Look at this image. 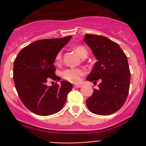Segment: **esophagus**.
<instances>
[{"label":"esophagus","instance_id":"esophagus-1","mask_svg":"<svg viewBox=\"0 0 146 146\" xmlns=\"http://www.w3.org/2000/svg\"><path fill=\"white\" fill-rule=\"evenodd\" d=\"M81 87H82L81 84H76V85H74V88H81Z\"/></svg>","mask_w":146,"mask_h":146}]
</instances>
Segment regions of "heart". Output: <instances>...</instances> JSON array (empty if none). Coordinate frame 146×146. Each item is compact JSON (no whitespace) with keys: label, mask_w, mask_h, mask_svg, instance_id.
Segmentation results:
<instances>
[{"label":"heart","mask_w":146,"mask_h":146,"mask_svg":"<svg viewBox=\"0 0 146 146\" xmlns=\"http://www.w3.org/2000/svg\"><path fill=\"white\" fill-rule=\"evenodd\" d=\"M75 51L80 56V57H83L84 56L88 55V51L86 48L82 46H78L75 48ZM61 57H62V54L61 52H59L56 55V60L57 62H59L61 60ZM85 73L84 70L80 68H69L66 69L64 70L63 73V76L66 80H68V81L71 82H74V83H78L80 81V78Z\"/></svg>","instance_id":"b5f03b06"}]
</instances>
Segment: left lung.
Segmentation results:
<instances>
[{
	"label": "left lung",
	"instance_id": "obj_1",
	"mask_svg": "<svg viewBox=\"0 0 146 146\" xmlns=\"http://www.w3.org/2000/svg\"><path fill=\"white\" fill-rule=\"evenodd\" d=\"M83 41L89 46L98 61L87 80L101 82L98 89L86 100L91 112L98 115L114 114L127 98L131 73L127 57L118 44L103 36L85 35Z\"/></svg>",
	"mask_w": 146,
	"mask_h": 146
}]
</instances>
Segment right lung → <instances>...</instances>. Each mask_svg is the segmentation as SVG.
Returning <instances> with one entry per match:
<instances>
[{
	"instance_id": "1",
	"label": "right lung",
	"mask_w": 146,
	"mask_h": 146,
	"mask_svg": "<svg viewBox=\"0 0 146 146\" xmlns=\"http://www.w3.org/2000/svg\"><path fill=\"white\" fill-rule=\"evenodd\" d=\"M72 36L37 40L19 52L13 65V80L24 105L35 114L51 115L59 111L73 88L70 82L55 75L56 57ZM50 80L61 82L48 86Z\"/></svg>"
}]
</instances>
